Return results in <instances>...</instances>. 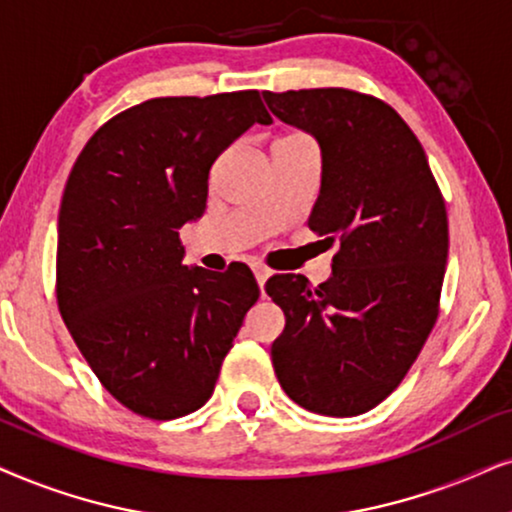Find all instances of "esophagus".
Returning <instances> with one entry per match:
<instances>
[{
    "mask_svg": "<svg viewBox=\"0 0 512 512\" xmlns=\"http://www.w3.org/2000/svg\"><path fill=\"white\" fill-rule=\"evenodd\" d=\"M252 274H255V278H257V285H260V288H264V283H267V278L271 276V271L264 267V264H255V267H252Z\"/></svg>",
    "mask_w": 512,
    "mask_h": 512,
    "instance_id": "34e87169",
    "label": "esophagus"
}]
</instances>
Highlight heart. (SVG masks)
<instances>
[{
  "label": "heart",
  "mask_w": 512,
  "mask_h": 512,
  "mask_svg": "<svg viewBox=\"0 0 512 512\" xmlns=\"http://www.w3.org/2000/svg\"><path fill=\"white\" fill-rule=\"evenodd\" d=\"M283 138H306L302 133H290V135H283Z\"/></svg>",
  "instance_id": "obj_1"
}]
</instances>
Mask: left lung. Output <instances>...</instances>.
Here are the masks:
<instances>
[{
    "instance_id": "left-lung-1",
    "label": "left lung",
    "mask_w": 512,
    "mask_h": 512,
    "mask_svg": "<svg viewBox=\"0 0 512 512\" xmlns=\"http://www.w3.org/2000/svg\"><path fill=\"white\" fill-rule=\"evenodd\" d=\"M271 112L323 152L309 229L337 243L332 276L269 278L285 313L271 344L283 391L304 410L356 417L405 379L440 313L447 210L426 152L384 100L351 88L264 91Z\"/></svg>"
}]
</instances>
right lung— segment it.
Instances as JSON below:
<instances>
[{"label": "right lung", "mask_w": 512, "mask_h": 512, "mask_svg": "<svg viewBox=\"0 0 512 512\" xmlns=\"http://www.w3.org/2000/svg\"><path fill=\"white\" fill-rule=\"evenodd\" d=\"M271 124L260 91L152 98L102 124L67 177L56 297L95 377L140 417L206 405L260 297L250 269L182 264V224L203 215L217 156Z\"/></svg>", "instance_id": "obj_1"}]
</instances>
